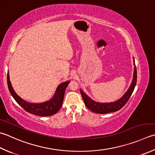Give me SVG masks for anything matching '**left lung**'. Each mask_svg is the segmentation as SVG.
<instances>
[{
    "instance_id": "8db88e82",
    "label": "left lung",
    "mask_w": 155,
    "mask_h": 155,
    "mask_svg": "<svg viewBox=\"0 0 155 155\" xmlns=\"http://www.w3.org/2000/svg\"><path fill=\"white\" fill-rule=\"evenodd\" d=\"M134 75H133V79L130 87L127 91L126 93L117 101L111 103H99L93 101L91 99L89 96H87L83 91L80 89L82 97L83 99L84 104L89 108L91 111H92L97 114H107L110 112H114L120 110L121 108L123 107L125 104L128 101L132 94L134 91V89L137 81V71H136V67L134 59Z\"/></svg>"
}]
</instances>
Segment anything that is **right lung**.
<instances>
[{"mask_svg": "<svg viewBox=\"0 0 155 155\" xmlns=\"http://www.w3.org/2000/svg\"><path fill=\"white\" fill-rule=\"evenodd\" d=\"M70 81H68L60 84L58 87H57L53 97L49 101L41 103V104H32V103L27 102L25 100L21 99L15 92L13 88L11 85L10 78H9L8 72L7 73V84L8 90L15 101L26 111L39 116H52V115L56 114L60 110V109L62 107V105L66 89Z\"/></svg>", "mask_w": 155, "mask_h": 155, "instance_id": "1", "label": "right lung"}]
</instances>
